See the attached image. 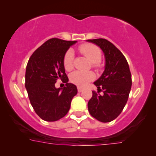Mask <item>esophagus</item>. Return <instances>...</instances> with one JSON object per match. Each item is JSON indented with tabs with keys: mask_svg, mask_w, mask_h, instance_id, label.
Returning <instances> with one entry per match:
<instances>
[{
	"mask_svg": "<svg viewBox=\"0 0 156 156\" xmlns=\"http://www.w3.org/2000/svg\"><path fill=\"white\" fill-rule=\"evenodd\" d=\"M84 90V88L83 87H78V91L79 93H81V91H83Z\"/></svg>",
	"mask_w": 156,
	"mask_h": 156,
	"instance_id": "esophagus-1",
	"label": "esophagus"
}]
</instances>
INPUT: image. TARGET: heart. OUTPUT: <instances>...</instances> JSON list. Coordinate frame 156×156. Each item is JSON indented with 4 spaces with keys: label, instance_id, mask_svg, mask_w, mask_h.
<instances>
[{
    "label": "heart",
    "instance_id": "obj_1",
    "mask_svg": "<svg viewBox=\"0 0 156 156\" xmlns=\"http://www.w3.org/2000/svg\"><path fill=\"white\" fill-rule=\"evenodd\" d=\"M79 50L84 56L96 66L101 59V50L98 47L91 44H84L79 47ZM74 53L72 50H67L63 58V65L66 70L71 71L73 69ZM95 75L92 72H80L76 71L71 75L70 80L72 83L78 86L86 85L88 82L94 79Z\"/></svg>",
    "mask_w": 156,
    "mask_h": 156
}]
</instances>
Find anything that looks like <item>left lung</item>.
<instances>
[{"label":"left lung","instance_id":"obj_1","mask_svg":"<svg viewBox=\"0 0 156 156\" xmlns=\"http://www.w3.org/2000/svg\"><path fill=\"white\" fill-rule=\"evenodd\" d=\"M97 45L104 53L105 69L94 84L103 94L92 91L87 104L90 114L101 122L115 119L126 105L131 89V74L125 56L106 39L87 40Z\"/></svg>","mask_w":156,"mask_h":156}]
</instances>
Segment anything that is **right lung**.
<instances>
[{
	"instance_id": "obj_1",
	"label": "right lung",
	"mask_w": 156,
	"mask_h": 156,
	"mask_svg": "<svg viewBox=\"0 0 156 156\" xmlns=\"http://www.w3.org/2000/svg\"><path fill=\"white\" fill-rule=\"evenodd\" d=\"M75 41L51 38L33 53L26 71V88L31 106L37 115L47 122L63 118L70 108L77 87L68 83L63 58ZM64 79L63 88L55 87L56 80Z\"/></svg>"
}]
</instances>
